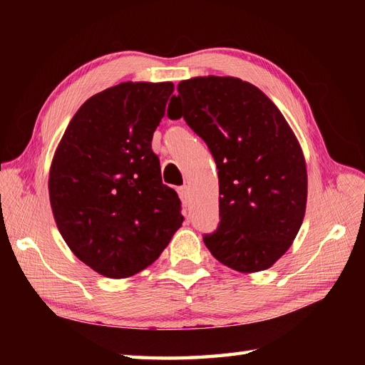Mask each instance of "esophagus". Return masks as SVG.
Segmentation results:
<instances>
[{"label":"esophagus","instance_id":"obj_1","mask_svg":"<svg viewBox=\"0 0 365 365\" xmlns=\"http://www.w3.org/2000/svg\"><path fill=\"white\" fill-rule=\"evenodd\" d=\"M178 195H180V197H181V201H182L184 205L189 204V187H187V185L180 187V189H178Z\"/></svg>","mask_w":365,"mask_h":365}]
</instances>
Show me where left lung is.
<instances>
[{
    "mask_svg": "<svg viewBox=\"0 0 365 365\" xmlns=\"http://www.w3.org/2000/svg\"><path fill=\"white\" fill-rule=\"evenodd\" d=\"M173 97V118L205 141L219 170V224L202 236L205 247L239 272L268 269L291 247L306 210L304 157L288 121L236 77H193Z\"/></svg>",
    "mask_w": 365,
    "mask_h": 365,
    "instance_id": "8db88e82",
    "label": "left lung"
}]
</instances>
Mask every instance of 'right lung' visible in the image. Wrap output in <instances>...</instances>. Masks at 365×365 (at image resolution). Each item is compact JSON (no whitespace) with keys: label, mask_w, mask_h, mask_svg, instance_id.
Returning <instances> with one entry per match:
<instances>
[{"label":"right lung","mask_w":365,"mask_h":365,"mask_svg":"<svg viewBox=\"0 0 365 365\" xmlns=\"http://www.w3.org/2000/svg\"><path fill=\"white\" fill-rule=\"evenodd\" d=\"M172 82H123L79 108L50 169V204L70 250L105 277L155 262L182 224L181 201L163 184L152 137Z\"/></svg>","instance_id":"obj_1"}]
</instances>
